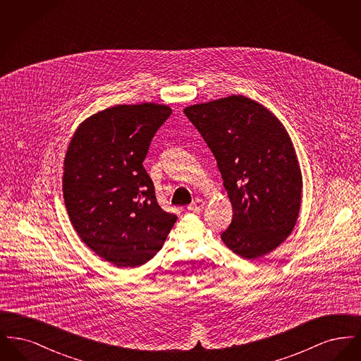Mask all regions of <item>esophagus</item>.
Returning a JSON list of instances; mask_svg holds the SVG:
<instances>
[{"mask_svg":"<svg viewBox=\"0 0 361 361\" xmlns=\"http://www.w3.org/2000/svg\"><path fill=\"white\" fill-rule=\"evenodd\" d=\"M204 206H206V202L203 199H196L192 204H189L188 211H190V212H200V211H203Z\"/></svg>","mask_w":361,"mask_h":361,"instance_id":"obj_1","label":"esophagus"}]
</instances>
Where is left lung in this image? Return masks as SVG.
<instances>
[{"instance_id": "left-lung-1", "label": "left lung", "mask_w": 361, "mask_h": 361, "mask_svg": "<svg viewBox=\"0 0 361 361\" xmlns=\"http://www.w3.org/2000/svg\"><path fill=\"white\" fill-rule=\"evenodd\" d=\"M184 114L215 157L233 206L224 245L246 259L271 253L291 234L303 188L286 127L240 94L190 105Z\"/></svg>"}]
</instances>
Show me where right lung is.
Masks as SVG:
<instances>
[{
    "instance_id": "right-lung-1",
    "label": "right lung",
    "mask_w": 361,
    "mask_h": 361,
    "mask_svg": "<svg viewBox=\"0 0 361 361\" xmlns=\"http://www.w3.org/2000/svg\"><path fill=\"white\" fill-rule=\"evenodd\" d=\"M171 114L162 104L115 105L89 116L70 139L62 177L70 222L90 250L118 268L154 257L177 221L157 203L142 164Z\"/></svg>"
}]
</instances>
